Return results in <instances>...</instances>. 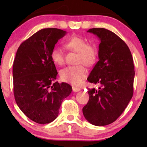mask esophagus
Returning <instances> with one entry per match:
<instances>
[{
    "label": "esophagus",
    "mask_w": 147,
    "mask_h": 147,
    "mask_svg": "<svg viewBox=\"0 0 147 147\" xmlns=\"http://www.w3.org/2000/svg\"><path fill=\"white\" fill-rule=\"evenodd\" d=\"M72 89H73V91L74 92H79L81 90L80 88H78V87H76V86H73L72 87Z\"/></svg>",
    "instance_id": "esophagus-1"
}]
</instances>
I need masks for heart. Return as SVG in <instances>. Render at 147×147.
<instances>
[{"instance_id": "1", "label": "heart", "mask_w": 147, "mask_h": 147, "mask_svg": "<svg viewBox=\"0 0 147 147\" xmlns=\"http://www.w3.org/2000/svg\"><path fill=\"white\" fill-rule=\"evenodd\" d=\"M65 46L70 51L78 53L76 66H69L60 71V77L63 82L73 85H79L88 75V70L84 65L92 66L98 59V50L94 44L88 43L87 41L79 36H73L65 41ZM51 58L58 65L65 63L64 52L59 47H55L51 51Z\"/></svg>"}]
</instances>
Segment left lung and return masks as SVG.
<instances>
[{"label": "left lung", "instance_id": "left-lung-1", "mask_svg": "<svg viewBox=\"0 0 147 147\" xmlns=\"http://www.w3.org/2000/svg\"><path fill=\"white\" fill-rule=\"evenodd\" d=\"M87 32L100 39L99 61L88 78V82L100 87L88 88L89 101L82 111L90 123L106 126L121 115L133 96V59L128 45L113 32L104 28Z\"/></svg>", "mask_w": 147, "mask_h": 147}]
</instances>
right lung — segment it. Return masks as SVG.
<instances>
[{"label":"right lung","mask_w":147,"mask_h":147,"mask_svg":"<svg viewBox=\"0 0 147 147\" xmlns=\"http://www.w3.org/2000/svg\"><path fill=\"white\" fill-rule=\"evenodd\" d=\"M66 31L43 29L23 41L18 48L13 66L16 103L29 119L45 124L57 117L63 99L72 88L56 80L57 71L51 51Z\"/></svg>","instance_id":"1"}]
</instances>
